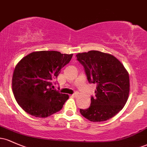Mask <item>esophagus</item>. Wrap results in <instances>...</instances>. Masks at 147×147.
Wrapping results in <instances>:
<instances>
[{
    "instance_id": "1",
    "label": "esophagus",
    "mask_w": 147,
    "mask_h": 147,
    "mask_svg": "<svg viewBox=\"0 0 147 147\" xmlns=\"http://www.w3.org/2000/svg\"><path fill=\"white\" fill-rule=\"evenodd\" d=\"M77 92H75V93H73V94H72V97H75L76 96H77Z\"/></svg>"
}]
</instances>
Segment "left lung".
I'll return each mask as SVG.
<instances>
[{"mask_svg": "<svg viewBox=\"0 0 147 147\" xmlns=\"http://www.w3.org/2000/svg\"><path fill=\"white\" fill-rule=\"evenodd\" d=\"M77 60L84 66L88 81L97 85L90 106L80 109V113L91 122H104L123 109L129 97L128 72L113 55L91 50L78 53Z\"/></svg>", "mask_w": 147, "mask_h": 147, "instance_id": "8db88e82", "label": "left lung"}]
</instances>
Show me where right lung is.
Wrapping results in <instances>:
<instances>
[{"label": "right lung", "instance_id": "add662e5", "mask_svg": "<svg viewBox=\"0 0 147 147\" xmlns=\"http://www.w3.org/2000/svg\"><path fill=\"white\" fill-rule=\"evenodd\" d=\"M72 55L57 51L34 52L18 62L13 73L12 90L25 112L36 117H47L61 110L69 97L53 90L52 80Z\"/></svg>", "mask_w": 147, "mask_h": 147}]
</instances>
